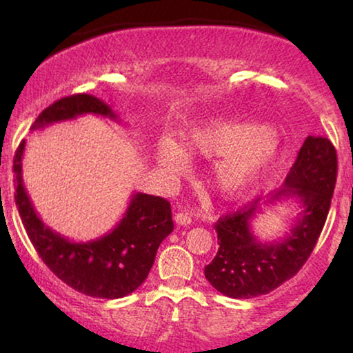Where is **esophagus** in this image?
<instances>
[{
	"instance_id": "1",
	"label": "esophagus",
	"mask_w": 353,
	"mask_h": 353,
	"mask_svg": "<svg viewBox=\"0 0 353 353\" xmlns=\"http://www.w3.org/2000/svg\"><path fill=\"white\" fill-rule=\"evenodd\" d=\"M175 221H176L178 225L186 226V225H191L192 219H191L190 214H186V212H176V214H175Z\"/></svg>"
}]
</instances>
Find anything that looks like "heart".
<instances>
[{
  "mask_svg": "<svg viewBox=\"0 0 353 353\" xmlns=\"http://www.w3.org/2000/svg\"><path fill=\"white\" fill-rule=\"evenodd\" d=\"M220 159L215 181L225 194H241L259 185L278 159L279 146L272 128L263 123L221 120L191 128L183 143L161 139L156 146L159 167L170 173L188 168L190 156Z\"/></svg>",
  "mask_w": 353,
  "mask_h": 353,
  "instance_id": "heart-1",
  "label": "heart"
}]
</instances>
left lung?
<instances>
[{"label": "left lung", "instance_id": "8db88e82", "mask_svg": "<svg viewBox=\"0 0 353 353\" xmlns=\"http://www.w3.org/2000/svg\"><path fill=\"white\" fill-rule=\"evenodd\" d=\"M337 154L325 137H308L289 170L284 188L270 197L297 199L302 210L289 233L262 243L252 231L259 204L244 205L215 223L219 252L204 268L216 291L231 299H250L272 292L291 279L310 257L325 226L336 186Z\"/></svg>", "mask_w": 353, "mask_h": 353}]
</instances>
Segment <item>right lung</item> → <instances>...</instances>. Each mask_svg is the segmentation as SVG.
I'll return each mask as SVG.
<instances>
[{
  "mask_svg": "<svg viewBox=\"0 0 353 353\" xmlns=\"http://www.w3.org/2000/svg\"><path fill=\"white\" fill-rule=\"evenodd\" d=\"M94 114L117 120L109 104L91 94H74L52 103L38 115L30 130ZM26 141L14 156L16 205L33 248L48 268L75 291L91 297L120 299L141 286L157 249L173 231L170 202L159 196L134 192L122 220L101 238L75 243L56 233L37 215L22 180Z\"/></svg>",
  "mask_w": 353,
  "mask_h": 353,
  "instance_id": "1",
  "label": "right lung"
}]
</instances>
